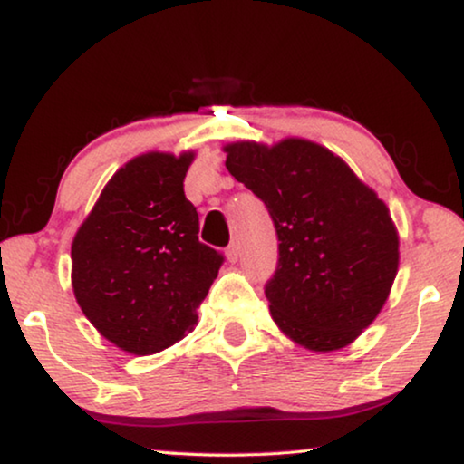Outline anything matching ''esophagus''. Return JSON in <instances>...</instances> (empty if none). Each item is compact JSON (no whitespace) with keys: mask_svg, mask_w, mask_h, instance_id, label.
I'll list each match as a JSON object with an SVG mask.
<instances>
[{"mask_svg":"<svg viewBox=\"0 0 464 464\" xmlns=\"http://www.w3.org/2000/svg\"><path fill=\"white\" fill-rule=\"evenodd\" d=\"M227 260H229V262H237L239 260V246L235 244V241H233L229 247H227Z\"/></svg>","mask_w":464,"mask_h":464,"instance_id":"esophagus-1","label":"esophagus"}]
</instances>
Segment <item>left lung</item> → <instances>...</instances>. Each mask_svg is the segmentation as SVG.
Instances as JSON below:
<instances>
[{
	"instance_id": "left-lung-1",
	"label": "left lung",
	"mask_w": 464,
	"mask_h": 464,
	"mask_svg": "<svg viewBox=\"0 0 464 464\" xmlns=\"http://www.w3.org/2000/svg\"><path fill=\"white\" fill-rule=\"evenodd\" d=\"M227 170L271 214L279 260L265 295L304 348L331 352L375 321L398 271V233L375 191L321 145H227Z\"/></svg>"
}]
</instances>
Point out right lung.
Here are the masks:
<instances>
[{
    "mask_svg": "<svg viewBox=\"0 0 464 464\" xmlns=\"http://www.w3.org/2000/svg\"><path fill=\"white\" fill-rule=\"evenodd\" d=\"M193 154L151 151L124 164L72 241V287L100 334L154 354L196 327L225 256L198 239L183 191Z\"/></svg>",
    "mask_w": 464,
    "mask_h": 464,
    "instance_id": "add662e5",
    "label": "right lung"
}]
</instances>
